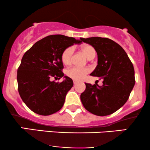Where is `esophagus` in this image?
Returning <instances> with one entry per match:
<instances>
[{
    "mask_svg": "<svg viewBox=\"0 0 150 150\" xmlns=\"http://www.w3.org/2000/svg\"><path fill=\"white\" fill-rule=\"evenodd\" d=\"M77 80H73V83H74V85H76V84H77Z\"/></svg>",
    "mask_w": 150,
    "mask_h": 150,
    "instance_id": "1",
    "label": "esophagus"
}]
</instances>
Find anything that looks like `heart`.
<instances>
[{
    "mask_svg": "<svg viewBox=\"0 0 150 150\" xmlns=\"http://www.w3.org/2000/svg\"><path fill=\"white\" fill-rule=\"evenodd\" d=\"M81 50L83 52L84 54L87 56L89 59L95 56L96 50L92 46L89 44H85L82 46ZM74 51V48L73 46H69L66 48L63 51L61 54V61L63 64L69 65L71 62V58L73 56ZM90 71L89 68H79V67H72L67 70L66 74L70 78L73 79L75 80H81L85 77L87 74H88Z\"/></svg>",
    "mask_w": 150,
    "mask_h": 150,
    "instance_id": "obj_1",
    "label": "heart"
}]
</instances>
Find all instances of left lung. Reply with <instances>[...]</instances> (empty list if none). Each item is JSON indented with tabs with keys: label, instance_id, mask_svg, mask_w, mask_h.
Masks as SVG:
<instances>
[{
	"label": "left lung",
	"instance_id": "obj_1",
	"mask_svg": "<svg viewBox=\"0 0 150 150\" xmlns=\"http://www.w3.org/2000/svg\"><path fill=\"white\" fill-rule=\"evenodd\" d=\"M97 53V65L90 74L100 77L103 85L85 83L80 99L87 111L99 116L114 113L125 104L135 83L133 65L119 44L108 38H80Z\"/></svg>",
	"mask_w": 150,
	"mask_h": 150
}]
</instances>
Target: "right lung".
Instances as JSON below:
<instances>
[{
    "label": "right lung",
    "mask_w": 150,
    "mask_h": 150,
    "mask_svg": "<svg viewBox=\"0 0 150 150\" xmlns=\"http://www.w3.org/2000/svg\"><path fill=\"white\" fill-rule=\"evenodd\" d=\"M82 41L56 34L43 38L24 54L17 75L18 92L22 101L34 113L49 116L57 112L64 104L65 96L73 86V80L65 76L61 61L63 51Z\"/></svg>",
    "instance_id": "obj_1"
}]
</instances>
